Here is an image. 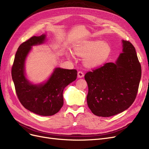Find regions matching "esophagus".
Returning a JSON list of instances; mask_svg holds the SVG:
<instances>
[{"instance_id": "esophagus-1", "label": "esophagus", "mask_w": 149, "mask_h": 149, "mask_svg": "<svg viewBox=\"0 0 149 149\" xmlns=\"http://www.w3.org/2000/svg\"><path fill=\"white\" fill-rule=\"evenodd\" d=\"M84 76V74L82 72H81V71H79L78 72V73H77L78 78H82Z\"/></svg>"}]
</instances>
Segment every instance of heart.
Wrapping results in <instances>:
<instances>
[{
	"label": "heart",
	"instance_id": "heart-1",
	"mask_svg": "<svg viewBox=\"0 0 149 149\" xmlns=\"http://www.w3.org/2000/svg\"><path fill=\"white\" fill-rule=\"evenodd\" d=\"M74 54L84 57V64L88 68H96L107 61L111 52L108 42L100 40H84L74 46ZM67 56L70 57V54Z\"/></svg>",
	"mask_w": 149,
	"mask_h": 149
}]
</instances>
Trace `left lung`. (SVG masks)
Masks as SVG:
<instances>
[{"instance_id":"8db88e82","label":"left lung","mask_w":149,"mask_h":149,"mask_svg":"<svg viewBox=\"0 0 149 149\" xmlns=\"http://www.w3.org/2000/svg\"><path fill=\"white\" fill-rule=\"evenodd\" d=\"M123 51L115 62H108L85 75L88 92L87 104L98 116L122 113L136 99L141 78V66L135 47L122 40Z\"/></svg>"}]
</instances>
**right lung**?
Masks as SVG:
<instances>
[{"label": "right lung", "instance_id": "right-lung-1", "mask_svg": "<svg viewBox=\"0 0 149 149\" xmlns=\"http://www.w3.org/2000/svg\"><path fill=\"white\" fill-rule=\"evenodd\" d=\"M46 34L33 36L18 47L12 69V77L18 98L23 106L40 116H52L63 106V92L77 75L75 69L56 68L49 78L41 83L35 84L28 79L25 62L32 47L44 44Z\"/></svg>", "mask_w": 149, "mask_h": 149}]
</instances>
